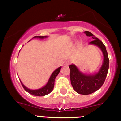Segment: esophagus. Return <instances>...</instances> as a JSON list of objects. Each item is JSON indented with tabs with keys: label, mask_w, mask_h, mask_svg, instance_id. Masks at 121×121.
Wrapping results in <instances>:
<instances>
[{
	"label": "esophagus",
	"mask_w": 121,
	"mask_h": 121,
	"mask_svg": "<svg viewBox=\"0 0 121 121\" xmlns=\"http://www.w3.org/2000/svg\"><path fill=\"white\" fill-rule=\"evenodd\" d=\"M69 64H70L69 62L66 61V62H65V64H64V65H65V66H68V65H69Z\"/></svg>",
	"instance_id": "obj_1"
}]
</instances>
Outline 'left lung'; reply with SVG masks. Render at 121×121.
<instances>
[{"label":"left lung","mask_w":121,"mask_h":121,"mask_svg":"<svg viewBox=\"0 0 121 121\" xmlns=\"http://www.w3.org/2000/svg\"><path fill=\"white\" fill-rule=\"evenodd\" d=\"M88 37H91L94 40L89 43L94 44L102 50L103 55V64L99 71L93 74L87 75L79 70L74 64L69 66L70 68V79L71 85L77 93L83 95L91 94L99 89L104 83L109 69V57L105 46L102 41L96 37L91 33L85 31Z\"/></svg>","instance_id":"left-lung-1"}]
</instances>
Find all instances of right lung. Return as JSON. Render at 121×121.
Here are the masks:
<instances>
[{"label": "right lung", "mask_w": 121, "mask_h": 121, "mask_svg": "<svg viewBox=\"0 0 121 121\" xmlns=\"http://www.w3.org/2000/svg\"><path fill=\"white\" fill-rule=\"evenodd\" d=\"M46 37H48L47 36H35L33 38H39V39H43ZM61 68H62L61 66H60V67H59L58 68L56 69V70H55V71H53V72L52 73L50 78H49V81H48V83H47L44 87H41V88H39V89H37V90L30 89V88H27V87H25L20 80L22 86L23 88H24V90H25L26 91L28 92V93L33 95V96H46V95L49 94V93H51V92L52 91L53 89L54 86H55V78H56V77H57V75L59 74V73Z\"/></svg>", "instance_id": "obj_1"}]
</instances>
